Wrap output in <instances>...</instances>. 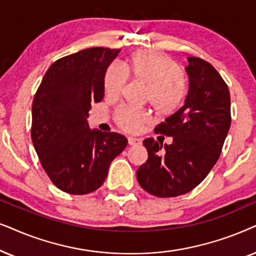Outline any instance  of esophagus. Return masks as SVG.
Wrapping results in <instances>:
<instances>
[{
    "label": "esophagus",
    "mask_w": 256,
    "mask_h": 256,
    "mask_svg": "<svg viewBox=\"0 0 256 256\" xmlns=\"http://www.w3.org/2000/svg\"><path fill=\"white\" fill-rule=\"evenodd\" d=\"M128 144H130L131 146L139 145V144H140V142H142L140 139H138V138H134V137H128Z\"/></svg>",
    "instance_id": "34e87169"
}]
</instances>
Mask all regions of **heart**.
<instances>
[{"label": "heart", "mask_w": 256, "mask_h": 256, "mask_svg": "<svg viewBox=\"0 0 256 256\" xmlns=\"http://www.w3.org/2000/svg\"><path fill=\"white\" fill-rule=\"evenodd\" d=\"M124 69L136 80L148 86L146 100L160 114L174 112L182 103L187 92V82L178 71V66L172 58L154 51H138L124 63ZM125 76L117 66L108 68L104 76L105 94L116 98L122 94ZM118 122L122 128L137 131L148 122V114L138 108L122 106L117 112Z\"/></svg>", "instance_id": "1"}]
</instances>
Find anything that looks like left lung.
Listing matches in <instances>:
<instances>
[{
    "mask_svg": "<svg viewBox=\"0 0 256 256\" xmlns=\"http://www.w3.org/2000/svg\"><path fill=\"white\" fill-rule=\"evenodd\" d=\"M190 86L185 103L154 128L173 137L171 145L145 139L148 158L137 171L139 185L152 196L188 193L206 178L219 159L230 128L227 84L208 62L188 57Z\"/></svg>",
    "mask_w": 256,
    "mask_h": 256,
    "instance_id": "1",
    "label": "left lung"
}]
</instances>
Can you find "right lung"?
Returning a JSON list of instances; mask_svg holds the SVG:
<instances>
[{
    "instance_id": "1",
    "label": "right lung",
    "mask_w": 256,
    "mask_h": 256,
    "mask_svg": "<svg viewBox=\"0 0 256 256\" xmlns=\"http://www.w3.org/2000/svg\"><path fill=\"white\" fill-rule=\"evenodd\" d=\"M119 51L90 48L57 60L32 102V139L54 185L69 194L100 188L116 156L128 145L117 132L88 128L91 104L104 97V76Z\"/></svg>"
}]
</instances>
